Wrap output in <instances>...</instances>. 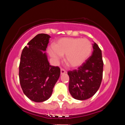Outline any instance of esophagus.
Segmentation results:
<instances>
[{
	"label": "esophagus",
	"instance_id": "34e87169",
	"mask_svg": "<svg viewBox=\"0 0 125 125\" xmlns=\"http://www.w3.org/2000/svg\"><path fill=\"white\" fill-rule=\"evenodd\" d=\"M66 73V71L65 70L63 69H61V74Z\"/></svg>",
	"mask_w": 125,
	"mask_h": 125
}]
</instances>
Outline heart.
<instances>
[{"label": "heart", "mask_w": 125, "mask_h": 125, "mask_svg": "<svg viewBox=\"0 0 125 125\" xmlns=\"http://www.w3.org/2000/svg\"><path fill=\"white\" fill-rule=\"evenodd\" d=\"M92 44L87 39L64 38L59 39L54 48L48 49L50 56L55 61H59L65 55V62L72 67H77L85 62L91 54Z\"/></svg>", "instance_id": "1"}]
</instances>
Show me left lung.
<instances>
[{
  "instance_id": "8db88e82",
  "label": "left lung",
  "mask_w": 125,
  "mask_h": 125,
  "mask_svg": "<svg viewBox=\"0 0 125 125\" xmlns=\"http://www.w3.org/2000/svg\"><path fill=\"white\" fill-rule=\"evenodd\" d=\"M92 54L77 69L69 71V90L77 100L87 99L99 88L103 76L104 62L102 51L98 45L93 44Z\"/></svg>"
}]
</instances>
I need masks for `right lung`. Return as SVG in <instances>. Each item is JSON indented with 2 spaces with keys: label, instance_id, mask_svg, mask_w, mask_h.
Here are the masks:
<instances>
[{
  "label": "right lung",
  "instance_id": "obj_1",
  "mask_svg": "<svg viewBox=\"0 0 125 125\" xmlns=\"http://www.w3.org/2000/svg\"><path fill=\"white\" fill-rule=\"evenodd\" d=\"M49 35H37L23 49L19 64L20 83L24 94L35 102L51 96L61 74L58 66L50 65L46 52Z\"/></svg>",
  "mask_w": 125,
  "mask_h": 125
}]
</instances>
